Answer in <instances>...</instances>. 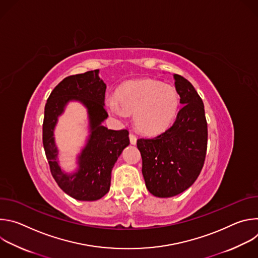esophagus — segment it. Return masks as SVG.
<instances>
[{"mask_svg":"<svg viewBox=\"0 0 258 258\" xmlns=\"http://www.w3.org/2000/svg\"><path fill=\"white\" fill-rule=\"evenodd\" d=\"M130 141H131V144H133V145H135L137 143V137L133 133L130 134Z\"/></svg>","mask_w":258,"mask_h":258,"instance_id":"1","label":"esophagus"}]
</instances>
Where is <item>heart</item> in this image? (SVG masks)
Listing matches in <instances>:
<instances>
[{
	"label": "heart",
	"mask_w": 258,
	"mask_h": 258,
	"mask_svg": "<svg viewBox=\"0 0 258 258\" xmlns=\"http://www.w3.org/2000/svg\"><path fill=\"white\" fill-rule=\"evenodd\" d=\"M115 97L116 100H106L109 112L118 117H122L124 111L134 113L137 128L146 135L165 131L173 120L178 107L175 90L151 80L128 82L116 91Z\"/></svg>",
	"instance_id": "obj_1"
}]
</instances>
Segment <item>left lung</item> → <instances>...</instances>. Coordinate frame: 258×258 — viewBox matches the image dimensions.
Instances as JSON below:
<instances>
[{
    "mask_svg": "<svg viewBox=\"0 0 258 258\" xmlns=\"http://www.w3.org/2000/svg\"><path fill=\"white\" fill-rule=\"evenodd\" d=\"M182 104L173 124L152 139H139L142 172L148 191L160 198L180 194L200 174L207 150V121L204 104L192 84L173 75Z\"/></svg>",
    "mask_w": 258,
    "mask_h": 258,
    "instance_id": "8db88e82",
    "label": "left lung"
}]
</instances>
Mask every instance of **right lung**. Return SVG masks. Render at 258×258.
I'll use <instances>...</instances> for the list:
<instances>
[{"label": "right lung", "mask_w": 258, "mask_h": 258, "mask_svg": "<svg viewBox=\"0 0 258 258\" xmlns=\"http://www.w3.org/2000/svg\"><path fill=\"white\" fill-rule=\"evenodd\" d=\"M98 73L96 69L65 78L54 88L45 106L43 145L51 173L66 194L81 201H95L109 192L111 170L130 144L127 130H108L101 124L108 113L104 108L106 85ZM70 99H78L88 108L91 135L79 157V170L68 176L56 162L52 131L56 117Z\"/></svg>", "instance_id": "add662e5"}]
</instances>
